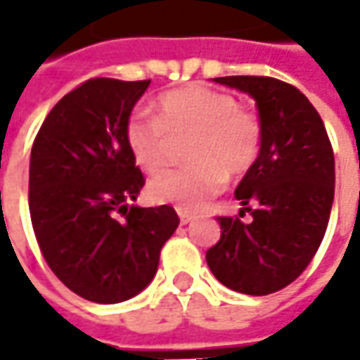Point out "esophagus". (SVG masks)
I'll return each mask as SVG.
<instances>
[{"label":"esophagus","mask_w":360,"mask_h":360,"mask_svg":"<svg viewBox=\"0 0 360 360\" xmlns=\"http://www.w3.org/2000/svg\"><path fill=\"white\" fill-rule=\"evenodd\" d=\"M178 216H180V222L182 224H188V222H192L196 216L194 214H190V212H184V210H178Z\"/></svg>","instance_id":"1"}]
</instances>
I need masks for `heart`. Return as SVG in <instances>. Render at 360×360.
I'll use <instances>...</instances> for the list:
<instances>
[{"instance_id": "obj_1", "label": "heart", "mask_w": 360, "mask_h": 360, "mask_svg": "<svg viewBox=\"0 0 360 360\" xmlns=\"http://www.w3.org/2000/svg\"><path fill=\"white\" fill-rule=\"evenodd\" d=\"M192 136L182 168L150 180L154 202L196 212L216 196L229 176H242L256 164L262 150V126L255 114L242 110L238 100L222 90L190 84L160 94L156 118L134 112L126 120L124 140L136 166L158 172L168 158L170 138Z\"/></svg>"}]
</instances>
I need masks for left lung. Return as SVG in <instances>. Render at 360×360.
Masks as SVG:
<instances>
[{"mask_svg":"<svg viewBox=\"0 0 360 360\" xmlns=\"http://www.w3.org/2000/svg\"><path fill=\"white\" fill-rule=\"evenodd\" d=\"M255 98L262 150L234 196L240 216H220V240L206 252L216 278L264 297L297 281L316 255L335 198V154L325 124L295 86L266 76L214 77Z\"/></svg>","mask_w":360,"mask_h":360,"instance_id":"8db88e82","label":"left lung"}]
</instances>
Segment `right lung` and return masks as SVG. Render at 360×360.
<instances>
[{
    "instance_id": "right-lung-1",
    "label": "right lung",
    "mask_w": 360,
    "mask_h": 360,
    "mask_svg": "<svg viewBox=\"0 0 360 360\" xmlns=\"http://www.w3.org/2000/svg\"><path fill=\"white\" fill-rule=\"evenodd\" d=\"M148 86L91 77L53 105L32 148L30 216L41 255L70 290L100 304L152 283L180 222L168 204H131L144 176L124 126Z\"/></svg>"
}]
</instances>
